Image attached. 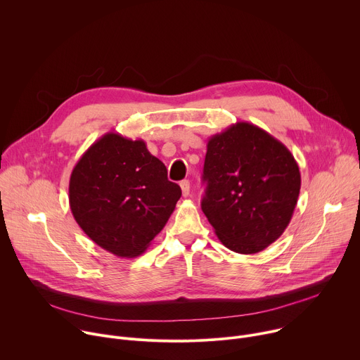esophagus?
<instances>
[{"label":"esophagus","mask_w":360,"mask_h":360,"mask_svg":"<svg viewBox=\"0 0 360 360\" xmlns=\"http://www.w3.org/2000/svg\"><path fill=\"white\" fill-rule=\"evenodd\" d=\"M181 189H182V195L186 198L189 196V192H191V185H189V181H182L181 182Z\"/></svg>","instance_id":"esophagus-1"}]
</instances>
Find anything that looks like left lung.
I'll return each mask as SVG.
<instances>
[{
  "label": "left lung",
  "mask_w": 360,
  "mask_h": 360,
  "mask_svg": "<svg viewBox=\"0 0 360 360\" xmlns=\"http://www.w3.org/2000/svg\"><path fill=\"white\" fill-rule=\"evenodd\" d=\"M203 181L205 217L228 249L243 255L264 250L285 232L300 191L290 150L249 122L210 138Z\"/></svg>",
  "instance_id": "8db88e82"
}]
</instances>
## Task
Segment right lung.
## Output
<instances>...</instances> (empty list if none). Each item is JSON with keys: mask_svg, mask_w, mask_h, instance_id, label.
I'll return each instance as SVG.
<instances>
[{"mask_svg": "<svg viewBox=\"0 0 360 360\" xmlns=\"http://www.w3.org/2000/svg\"><path fill=\"white\" fill-rule=\"evenodd\" d=\"M142 139L108 132L79 158L70 178L71 212L98 246L135 258L150 245L182 192Z\"/></svg>", "mask_w": 360, "mask_h": 360, "instance_id": "obj_1", "label": "right lung"}]
</instances>
